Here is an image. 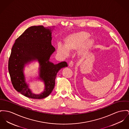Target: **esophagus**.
Listing matches in <instances>:
<instances>
[{
    "mask_svg": "<svg viewBox=\"0 0 129 129\" xmlns=\"http://www.w3.org/2000/svg\"><path fill=\"white\" fill-rule=\"evenodd\" d=\"M69 66L70 67H72L74 65V62L73 61H70L69 63Z\"/></svg>",
    "mask_w": 129,
    "mask_h": 129,
    "instance_id": "esophagus-1",
    "label": "esophagus"
}]
</instances>
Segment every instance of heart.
I'll return each instance as SVG.
<instances>
[{
    "mask_svg": "<svg viewBox=\"0 0 129 129\" xmlns=\"http://www.w3.org/2000/svg\"><path fill=\"white\" fill-rule=\"evenodd\" d=\"M90 34L85 31H81L70 35L64 40V45L59 44L58 51L62 55L67 56L69 51L79 49V53L85 56L94 43L92 39L88 38Z\"/></svg>",
    "mask_w": 129,
    "mask_h": 129,
    "instance_id": "1",
    "label": "heart"
}]
</instances>
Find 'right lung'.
Returning <instances> with one entry per match:
<instances>
[{
  "mask_svg": "<svg viewBox=\"0 0 129 129\" xmlns=\"http://www.w3.org/2000/svg\"><path fill=\"white\" fill-rule=\"evenodd\" d=\"M51 28L43 25L31 26L15 41L8 61V70L15 89L27 97L41 99L51 93L57 73L68 67L66 61L54 64L49 61L55 49L51 44ZM38 59L41 68L40 78L45 84V91L40 95L32 93L25 81L23 68L30 61Z\"/></svg>",
  "mask_w": 129,
  "mask_h": 129,
  "instance_id": "right-lung-1",
  "label": "right lung"
}]
</instances>
